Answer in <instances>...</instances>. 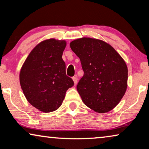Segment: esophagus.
<instances>
[{"mask_svg":"<svg viewBox=\"0 0 149 149\" xmlns=\"http://www.w3.org/2000/svg\"><path fill=\"white\" fill-rule=\"evenodd\" d=\"M72 80H73V81H74V85H77V82H78V79H77V77H72Z\"/></svg>","mask_w":149,"mask_h":149,"instance_id":"34e87169","label":"esophagus"}]
</instances>
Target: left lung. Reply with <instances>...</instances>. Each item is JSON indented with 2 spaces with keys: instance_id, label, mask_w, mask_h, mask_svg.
Returning <instances> with one entry per match:
<instances>
[{
  "instance_id": "left-lung-1",
  "label": "left lung",
  "mask_w": 149,
  "mask_h": 149,
  "mask_svg": "<svg viewBox=\"0 0 149 149\" xmlns=\"http://www.w3.org/2000/svg\"><path fill=\"white\" fill-rule=\"evenodd\" d=\"M70 46L80 59L84 72L77 86L83 102L98 113L113 109L127 90L125 61L112 46L100 40L83 38Z\"/></svg>"
}]
</instances>
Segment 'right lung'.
Masks as SVG:
<instances>
[{"label": "right lung", "mask_w": 149, "mask_h": 149, "mask_svg": "<svg viewBox=\"0 0 149 149\" xmlns=\"http://www.w3.org/2000/svg\"><path fill=\"white\" fill-rule=\"evenodd\" d=\"M66 43L50 39L38 44L25 60L20 83L31 105L43 112H51L62 104L65 92L74 81L65 74L62 59Z\"/></svg>", "instance_id": "1"}]
</instances>
